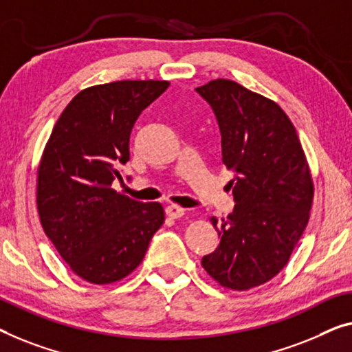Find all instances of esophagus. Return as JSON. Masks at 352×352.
Listing matches in <instances>:
<instances>
[{
    "instance_id": "1",
    "label": "esophagus",
    "mask_w": 352,
    "mask_h": 352,
    "mask_svg": "<svg viewBox=\"0 0 352 352\" xmlns=\"http://www.w3.org/2000/svg\"><path fill=\"white\" fill-rule=\"evenodd\" d=\"M166 214L169 218L178 219V218H182L183 214H185V208H182V207H178V206H169V207L166 208Z\"/></svg>"
}]
</instances>
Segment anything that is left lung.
Returning <instances> with one entry per match:
<instances>
[{
  "mask_svg": "<svg viewBox=\"0 0 352 352\" xmlns=\"http://www.w3.org/2000/svg\"><path fill=\"white\" fill-rule=\"evenodd\" d=\"M196 91L212 106L234 212L210 218L221 237L202 267L219 286L248 291L285 269L305 230L314 185L291 120L275 101L228 78Z\"/></svg>",
  "mask_w": 352,
  "mask_h": 352,
  "instance_id": "1",
  "label": "left lung"
}]
</instances>
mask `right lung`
Masks as SVG:
<instances>
[{
	"label": "right lung",
	"mask_w": 352,
	"mask_h": 352,
	"mask_svg": "<svg viewBox=\"0 0 352 352\" xmlns=\"http://www.w3.org/2000/svg\"><path fill=\"white\" fill-rule=\"evenodd\" d=\"M167 80H118L77 93L42 151L36 204L42 229L69 269L110 285L138 269L164 223L160 202H138L112 188L129 161L135 120Z\"/></svg>",
	"instance_id": "1"
}]
</instances>
